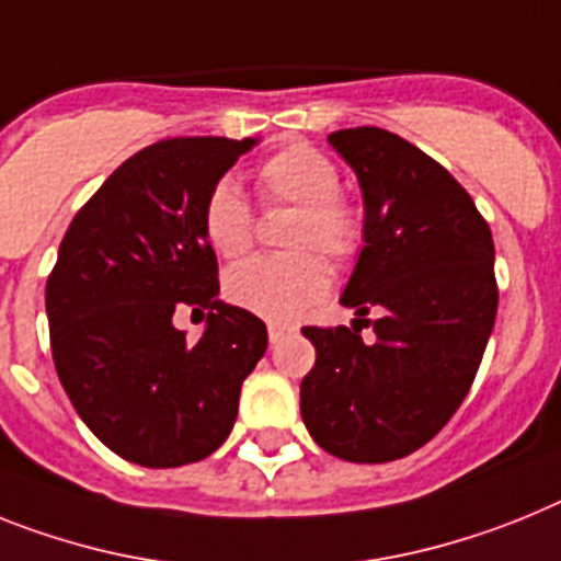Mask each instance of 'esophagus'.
<instances>
[{"label":"esophagus","instance_id":"obj_1","mask_svg":"<svg viewBox=\"0 0 561 561\" xmlns=\"http://www.w3.org/2000/svg\"><path fill=\"white\" fill-rule=\"evenodd\" d=\"M291 332H295V327H286V323H270V343H280V340Z\"/></svg>","mask_w":561,"mask_h":561}]
</instances>
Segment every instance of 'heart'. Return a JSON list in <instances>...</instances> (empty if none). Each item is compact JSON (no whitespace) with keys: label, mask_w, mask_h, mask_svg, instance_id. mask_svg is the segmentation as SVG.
<instances>
[{"label":"heart","mask_w":561,"mask_h":561,"mask_svg":"<svg viewBox=\"0 0 561 561\" xmlns=\"http://www.w3.org/2000/svg\"><path fill=\"white\" fill-rule=\"evenodd\" d=\"M257 193L266 204L298 207L286 247L300 252L238 263L224 277V295L257 318L289 323L329 291L327 263L305 249L314 248L334 263L352 261L366 238V218L360 204L340 190L334 158L306 141L286 144L257 167ZM201 232L215 255L227 261L247 255L252 247L255 213L232 179L209 186L201 207Z\"/></svg>","instance_id":"obj_1"}]
</instances>
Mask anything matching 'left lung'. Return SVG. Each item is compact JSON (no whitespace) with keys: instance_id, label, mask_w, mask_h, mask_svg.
Listing matches in <instances>:
<instances>
[{"instance_id":"8db88e82","label":"left lung","mask_w":561,"mask_h":561,"mask_svg":"<svg viewBox=\"0 0 561 561\" xmlns=\"http://www.w3.org/2000/svg\"><path fill=\"white\" fill-rule=\"evenodd\" d=\"M329 144L360 181L366 247L340 298L357 309L352 329L304 327L318 357L300 414L323 451L391 462L437 437L471 389L500 300L494 238L462 184L405 138L352 127Z\"/></svg>"}]
</instances>
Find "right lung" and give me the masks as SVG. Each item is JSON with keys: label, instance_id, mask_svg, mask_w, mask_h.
I'll list each match as a JSON object with an SVG mask.
<instances>
[{"label": "right lung", "instance_id": "obj_1", "mask_svg": "<svg viewBox=\"0 0 561 561\" xmlns=\"http://www.w3.org/2000/svg\"><path fill=\"white\" fill-rule=\"evenodd\" d=\"M255 138L181 136L118 167L61 238L45 286L53 363L95 437L127 462L179 468L229 437L266 327L218 300V257L201 232L209 186ZM181 305L208 312L186 341Z\"/></svg>", "mask_w": 561, "mask_h": 561}]
</instances>
